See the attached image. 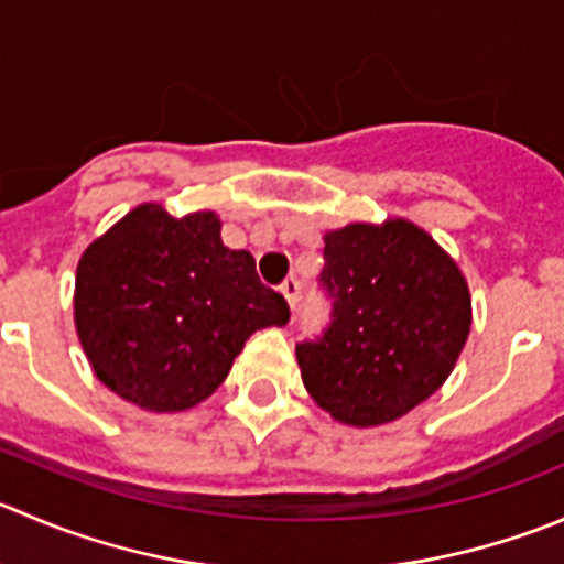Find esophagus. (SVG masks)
Wrapping results in <instances>:
<instances>
[{"mask_svg": "<svg viewBox=\"0 0 564 564\" xmlns=\"http://www.w3.org/2000/svg\"><path fill=\"white\" fill-rule=\"evenodd\" d=\"M281 292H283V297H286L289 308H294V305H297V297H300V281H297V278L289 275L286 281L281 283Z\"/></svg>", "mask_w": 564, "mask_h": 564, "instance_id": "esophagus-1", "label": "esophagus"}]
</instances>
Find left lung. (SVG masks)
Wrapping results in <instances>:
<instances>
[{
	"mask_svg": "<svg viewBox=\"0 0 564 564\" xmlns=\"http://www.w3.org/2000/svg\"><path fill=\"white\" fill-rule=\"evenodd\" d=\"M322 256L330 322L297 344L303 382L344 424H388L433 397L455 369L471 330L466 278L408 220L338 228Z\"/></svg>",
	"mask_w": 564,
	"mask_h": 564,
	"instance_id": "1",
	"label": "left lung"
}]
</instances>
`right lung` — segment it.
Wrapping results in <instances>:
<instances>
[{"label":"right lung","instance_id":"right-lung-1","mask_svg":"<svg viewBox=\"0 0 564 564\" xmlns=\"http://www.w3.org/2000/svg\"><path fill=\"white\" fill-rule=\"evenodd\" d=\"M74 311L98 380L154 413L204 402L256 330L289 322L253 256L223 245L215 212L176 220L156 204L85 250Z\"/></svg>","mask_w":564,"mask_h":564}]
</instances>
